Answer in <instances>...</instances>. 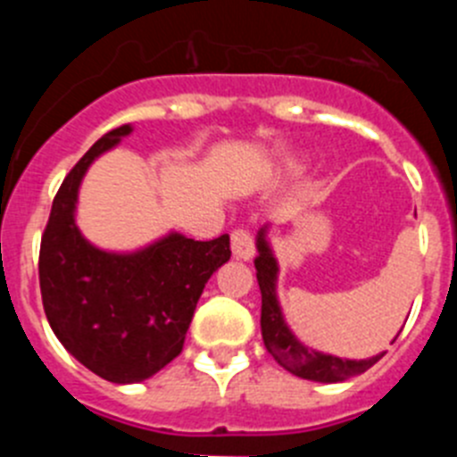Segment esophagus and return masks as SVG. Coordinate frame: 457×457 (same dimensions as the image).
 <instances>
[{"instance_id": "1", "label": "esophagus", "mask_w": 457, "mask_h": 457, "mask_svg": "<svg viewBox=\"0 0 457 457\" xmlns=\"http://www.w3.org/2000/svg\"><path fill=\"white\" fill-rule=\"evenodd\" d=\"M231 249H233V256L240 258V261H249V258H253V237L252 233H249V228H245V226L233 228Z\"/></svg>"}]
</instances>
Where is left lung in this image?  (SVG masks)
Listing matches in <instances>:
<instances>
[{
    "label": "left lung",
    "mask_w": 457,
    "mask_h": 457,
    "mask_svg": "<svg viewBox=\"0 0 457 457\" xmlns=\"http://www.w3.org/2000/svg\"><path fill=\"white\" fill-rule=\"evenodd\" d=\"M253 265H256V278L258 286H261V334H263V343L268 353L286 370H290L297 378L313 379V382H341V379L364 373L375 361L382 359V354H378L373 359L353 361V359L329 357V354H320L304 348L290 334L284 318H281V311H278L277 295H274L277 261L270 252L263 231L258 236V256L253 258Z\"/></svg>",
    "instance_id": "obj_1"
}]
</instances>
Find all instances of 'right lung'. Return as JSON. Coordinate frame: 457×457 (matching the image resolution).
Returning a JSON list of instances; mask_svg holds the SVG:
<instances>
[{
  "label": "right lung",
  "mask_w": 457,
  "mask_h": 457,
  "mask_svg": "<svg viewBox=\"0 0 457 457\" xmlns=\"http://www.w3.org/2000/svg\"><path fill=\"white\" fill-rule=\"evenodd\" d=\"M125 135H130L128 123L109 130L63 179L38 256L52 332L79 364L116 385L151 378L183 353L210 274L231 258L226 233L205 242L173 233L125 256L84 240L72 220L79 180L88 164Z\"/></svg>",
  "instance_id": "obj_1"
}]
</instances>
